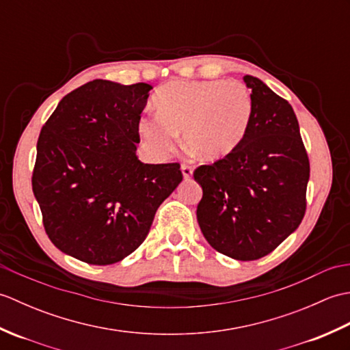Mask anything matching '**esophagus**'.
Returning a JSON list of instances; mask_svg holds the SVG:
<instances>
[{
    "label": "esophagus",
    "instance_id": "34e87169",
    "mask_svg": "<svg viewBox=\"0 0 350 350\" xmlns=\"http://www.w3.org/2000/svg\"><path fill=\"white\" fill-rule=\"evenodd\" d=\"M180 170H182V174H183L185 179H189V177L192 176V167L188 165V163H182Z\"/></svg>",
    "mask_w": 350,
    "mask_h": 350
}]
</instances>
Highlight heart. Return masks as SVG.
<instances>
[{"label": "heart", "instance_id": "1", "mask_svg": "<svg viewBox=\"0 0 350 350\" xmlns=\"http://www.w3.org/2000/svg\"><path fill=\"white\" fill-rule=\"evenodd\" d=\"M154 107L158 116L138 122L147 147L165 154L183 131L188 150L207 162L234 152L252 117L251 93L239 81H171L156 92Z\"/></svg>", "mask_w": 350, "mask_h": 350}]
</instances>
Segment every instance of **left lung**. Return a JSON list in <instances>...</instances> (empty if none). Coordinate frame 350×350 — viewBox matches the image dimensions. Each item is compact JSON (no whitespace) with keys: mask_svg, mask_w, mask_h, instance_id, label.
<instances>
[{"mask_svg":"<svg viewBox=\"0 0 350 350\" xmlns=\"http://www.w3.org/2000/svg\"><path fill=\"white\" fill-rule=\"evenodd\" d=\"M252 117L241 146L194 179L197 219L212 248L236 260L269 254L299 227L307 209L310 161L293 108L258 78L243 77Z\"/></svg>","mask_w":350,"mask_h":350,"instance_id":"obj_1","label":"left lung"}]
</instances>
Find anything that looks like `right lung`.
Wrapping results in <instances>:
<instances>
[{
	"instance_id": "obj_1",
	"label": "right lung",
	"mask_w": 350,
	"mask_h": 350,
	"mask_svg": "<svg viewBox=\"0 0 350 350\" xmlns=\"http://www.w3.org/2000/svg\"><path fill=\"white\" fill-rule=\"evenodd\" d=\"M152 85L94 79L66 94L37 139L33 192L64 254L113 265L144 242L180 165L143 163L138 122Z\"/></svg>"
}]
</instances>
